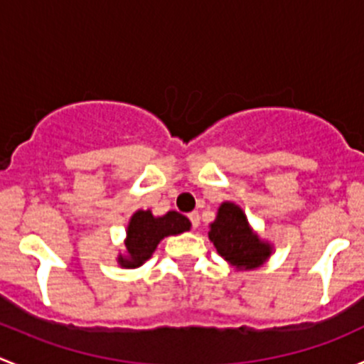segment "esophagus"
<instances>
[{
  "label": "esophagus",
  "mask_w": 364,
  "mask_h": 364,
  "mask_svg": "<svg viewBox=\"0 0 364 364\" xmlns=\"http://www.w3.org/2000/svg\"><path fill=\"white\" fill-rule=\"evenodd\" d=\"M188 218H190V222H192V227H193V229H197V227L200 225V216H199V213H197V211L190 213Z\"/></svg>",
  "instance_id": "esophagus-1"
}]
</instances>
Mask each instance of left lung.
I'll return each instance as SVG.
<instances>
[{
	"label": "left lung",
	"instance_id": "8db88e82",
	"mask_svg": "<svg viewBox=\"0 0 364 364\" xmlns=\"http://www.w3.org/2000/svg\"><path fill=\"white\" fill-rule=\"evenodd\" d=\"M208 236L218 255L237 271L257 269L273 253V245L252 229L243 209L230 200L220 204Z\"/></svg>",
	"mask_w": 364,
	"mask_h": 364
}]
</instances>
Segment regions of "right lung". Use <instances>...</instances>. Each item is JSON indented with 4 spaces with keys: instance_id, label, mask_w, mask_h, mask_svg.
<instances>
[{
    "instance_id": "right-lung-1",
    "label": "right lung",
    "mask_w": 364,
    "mask_h": 364,
    "mask_svg": "<svg viewBox=\"0 0 364 364\" xmlns=\"http://www.w3.org/2000/svg\"><path fill=\"white\" fill-rule=\"evenodd\" d=\"M190 227V220L178 211H167L165 215L155 216L149 209H139L128 222L124 253L117 255V264L127 269L142 266L164 237L186 232Z\"/></svg>"
}]
</instances>
